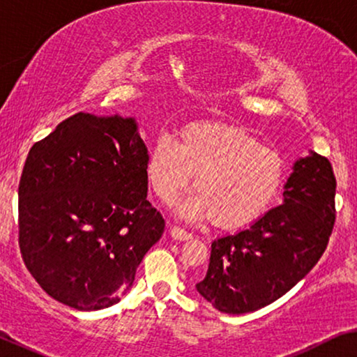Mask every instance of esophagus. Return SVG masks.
Listing matches in <instances>:
<instances>
[{
  "mask_svg": "<svg viewBox=\"0 0 357 357\" xmlns=\"http://www.w3.org/2000/svg\"><path fill=\"white\" fill-rule=\"evenodd\" d=\"M171 236H173L174 240L188 241V240L192 238V234H189V231L183 230V228H179V227H173V228H171Z\"/></svg>",
  "mask_w": 357,
  "mask_h": 357,
  "instance_id": "34e87169",
  "label": "esophagus"
}]
</instances>
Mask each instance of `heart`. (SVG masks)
Segmentation results:
<instances>
[{"label": "heart", "mask_w": 357, "mask_h": 357, "mask_svg": "<svg viewBox=\"0 0 357 357\" xmlns=\"http://www.w3.org/2000/svg\"><path fill=\"white\" fill-rule=\"evenodd\" d=\"M145 174L155 196L173 206L189 188L196 192L179 207L186 218H208L218 228H240L268 211L281 191L286 165L240 126L199 121L161 137L150 146Z\"/></svg>", "instance_id": "b5f03b06"}]
</instances>
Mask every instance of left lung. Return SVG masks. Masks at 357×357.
<instances>
[{
	"instance_id": "left-lung-1",
	"label": "left lung",
	"mask_w": 357,
	"mask_h": 357,
	"mask_svg": "<svg viewBox=\"0 0 357 357\" xmlns=\"http://www.w3.org/2000/svg\"><path fill=\"white\" fill-rule=\"evenodd\" d=\"M284 202L235 235L213 240L197 292L218 312L240 315L291 291L325 253L335 225L336 179L313 153L294 163Z\"/></svg>"
}]
</instances>
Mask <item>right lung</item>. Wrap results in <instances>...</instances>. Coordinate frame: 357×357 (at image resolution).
<instances>
[{
	"label": "right lung",
	"mask_w": 357,
	"mask_h": 357,
	"mask_svg": "<svg viewBox=\"0 0 357 357\" xmlns=\"http://www.w3.org/2000/svg\"><path fill=\"white\" fill-rule=\"evenodd\" d=\"M134 117L78 112L36 142L19 181V248L39 286L76 310L111 307L161 238Z\"/></svg>",
	"instance_id": "obj_1"
}]
</instances>
